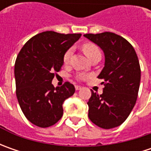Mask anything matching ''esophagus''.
<instances>
[{"label": "esophagus", "instance_id": "34e87169", "mask_svg": "<svg viewBox=\"0 0 151 151\" xmlns=\"http://www.w3.org/2000/svg\"><path fill=\"white\" fill-rule=\"evenodd\" d=\"M75 88H76V90H80V89H81V86L76 85V86H75Z\"/></svg>", "mask_w": 151, "mask_h": 151}]
</instances>
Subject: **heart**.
Segmentation results:
<instances>
[{
	"mask_svg": "<svg viewBox=\"0 0 151 151\" xmlns=\"http://www.w3.org/2000/svg\"><path fill=\"white\" fill-rule=\"evenodd\" d=\"M81 49L85 53V55H86L90 60H91L93 57H95L96 55H101V50L99 49V47L96 44L90 42V41H86L84 42L81 44ZM72 55V49L70 48L65 51V53L63 55V61L64 63H68L70 56Z\"/></svg>",
	"mask_w": 151,
	"mask_h": 151,
	"instance_id": "heart-1",
	"label": "heart"
}]
</instances>
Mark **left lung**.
I'll use <instances>...</instances> for the list:
<instances>
[{
  "mask_svg": "<svg viewBox=\"0 0 151 151\" xmlns=\"http://www.w3.org/2000/svg\"><path fill=\"white\" fill-rule=\"evenodd\" d=\"M86 38L97 44L105 55V65L97 78L103 79V92L92 90L87 102L88 117L101 129L122 124L134 108L140 83V65L134 47L116 33H86Z\"/></svg>",
  "mask_w": 151,
  "mask_h": 151,
  "instance_id": "8db88e82",
  "label": "left lung"
}]
</instances>
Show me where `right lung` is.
Returning a JSON list of instances; mask_svg holds the SVG:
<instances>
[{
	"label": "right lung",
	"instance_id": "1",
	"mask_svg": "<svg viewBox=\"0 0 151 151\" xmlns=\"http://www.w3.org/2000/svg\"><path fill=\"white\" fill-rule=\"evenodd\" d=\"M81 33L46 31L31 38L21 49L15 62L16 94L27 119L40 128L55 124L63 116V103L75 93V86L60 87L52 80L64 64L63 55L81 38Z\"/></svg>",
	"mask_w": 151,
	"mask_h": 151
}]
</instances>
